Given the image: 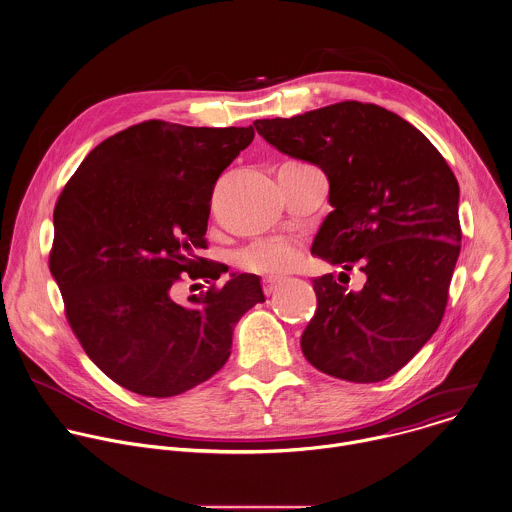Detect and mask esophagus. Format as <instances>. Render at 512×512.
I'll return each instance as SVG.
<instances>
[{
    "mask_svg": "<svg viewBox=\"0 0 512 512\" xmlns=\"http://www.w3.org/2000/svg\"><path fill=\"white\" fill-rule=\"evenodd\" d=\"M279 285H281V277H265V279H263V289H265L267 295L275 293Z\"/></svg>",
    "mask_w": 512,
    "mask_h": 512,
    "instance_id": "34e87169",
    "label": "esophagus"
}]
</instances>
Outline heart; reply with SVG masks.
<instances>
[{"mask_svg":"<svg viewBox=\"0 0 512 512\" xmlns=\"http://www.w3.org/2000/svg\"><path fill=\"white\" fill-rule=\"evenodd\" d=\"M295 263V249L283 241H271L251 247L241 255V265L249 271L277 275Z\"/></svg>","mask_w":512,"mask_h":512,"instance_id":"obj_1","label":"heart"}]
</instances>
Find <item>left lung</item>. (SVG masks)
<instances>
[{"instance_id":"left-lung-1","label":"left lung","mask_w":512,"mask_h":512,"mask_svg":"<svg viewBox=\"0 0 512 512\" xmlns=\"http://www.w3.org/2000/svg\"><path fill=\"white\" fill-rule=\"evenodd\" d=\"M253 125L277 151L327 175L333 211L311 253L367 275L361 291L331 273L313 279L317 309L301 335L303 355L343 381H385L441 325L461 253L455 173L417 127L373 103Z\"/></svg>"}]
</instances>
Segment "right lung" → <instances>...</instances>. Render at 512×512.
Wrapping results in <instances>:
<instances>
[{
    "instance_id": "obj_1",
    "label": "right lung",
    "mask_w": 512,
    "mask_h": 512,
    "mask_svg": "<svg viewBox=\"0 0 512 512\" xmlns=\"http://www.w3.org/2000/svg\"><path fill=\"white\" fill-rule=\"evenodd\" d=\"M253 137L251 125L143 121L91 149L63 187L49 271L85 353L123 389L165 399L207 381L227 363L237 321L265 301L251 273L189 305L171 299L181 273H227L199 253L213 185Z\"/></svg>"
}]
</instances>
